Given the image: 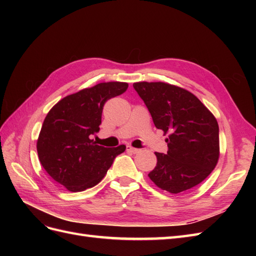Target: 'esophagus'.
<instances>
[{"label":"esophagus","mask_w":256,"mask_h":256,"mask_svg":"<svg viewBox=\"0 0 256 256\" xmlns=\"http://www.w3.org/2000/svg\"><path fill=\"white\" fill-rule=\"evenodd\" d=\"M127 150H128V152H132V154H136V152H138V148H134V147L130 146V145H127Z\"/></svg>","instance_id":"1"}]
</instances>
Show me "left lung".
Wrapping results in <instances>:
<instances>
[{"mask_svg":"<svg viewBox=\"0 0 256 256\" xmlns=\"http://www.w3.org/2000/svg\"><path fill=\"white\" fill-rule=\"evenodd\" d=\"M134 88L164 131L168 150L154 152L157 164L148 174L172 194L189 190L212 172L220 156L219 126L214 115L191 92L166 82H136Z\"/></svg>","mask_w":256,"mask_h":256,"instance_id":"1","label":"left lung"}]
</instances>
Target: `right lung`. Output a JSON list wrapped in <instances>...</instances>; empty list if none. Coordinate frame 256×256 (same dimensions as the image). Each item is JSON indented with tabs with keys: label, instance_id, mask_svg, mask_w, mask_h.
<instances>
[{
	"label": "right lung",
	"instance_id": "1",
	"mask_svg": "<svg viewBox=\"0 0 256 256\" xmlns=\"http://www.w3.org/2000/svg\"><path fill=\"white\" fill-rule=\"evenodd\" d=\"M126 82H102L60 99L46 116L37 138L42 168L54 180L72 192H80L102 182L114 158L126 146L104 147L92 136L99 131L104 106L122 95Z\"/></svg>",
	"mask_w": 256,
	"mask_h": 256
}]
</instances>
